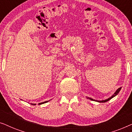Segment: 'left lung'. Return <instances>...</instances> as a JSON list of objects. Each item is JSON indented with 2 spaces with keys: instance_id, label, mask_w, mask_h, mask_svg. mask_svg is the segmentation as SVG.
<instances>
[{
  "instance_id": "left-lung-1",
  "label": "left lung",
  "mask_w": 132,
  "mask_h": 132,
  "mask_svg": "<svg viewBox=\"0 0 132 132\" xmlns=\"http://www.w3.org/2000/svg\"><path fill=\"white\" fill-rule=\"evenodd\" d=\"M121 89V87L119 88L118 89H117V91L115 92L114 94H113L112 95L111 97H109V98H108V99H106V100H94V99H93V98H90V97H86V98H88V99H89V100H91L95 101V102H99V103H104V102H108V101L110 100H111V99H112V98H113V97H114L116 96V95H118V94L119 93V92L120 91Z\"/></svg>"
}]
</instances>
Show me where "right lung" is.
<instances>
[{
	"mask_svg": "<svg viewBox=\"0 0 132 132\" xmlns=\"http://www.w3.org/2000/svg\"><path fill=\"white\" fill-rule=\"evenodd\" d=\"M48 101H46V102H42V103H38V104H44V103H46L48 102ZM32 104V105H36V104H34V103H30Z\"/></svg>",
	"mask_w": 132,
	"mask_h": 132,
	"instance_id": "1",
	"label": "right lung"
}]
</instances>
